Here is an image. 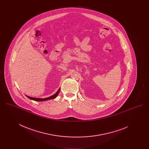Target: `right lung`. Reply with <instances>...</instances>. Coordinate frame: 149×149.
I'll return each mask as SVG.
<instances>
[{"label": "right lung", "instance_id": "add662e5", "mask_svg": "<svg viewBox=\"0 0 149 149\" xmlns=\"http://www.w3.org/2000/svg\"><path fill=\"white\" fill-rule=\"evenodd\" d=\"M60 92V88L58 89V90L57 91V92L54 94L53 95H51L49 97H47V98H33V97H29L28 95H26L27 97H28L29 99H31V100H35V101H46V100H50V99H52L55 98L57 96L58 93Z\"/></svg>", "mask_w": 149, "mask_h": 149}]
</instances>
